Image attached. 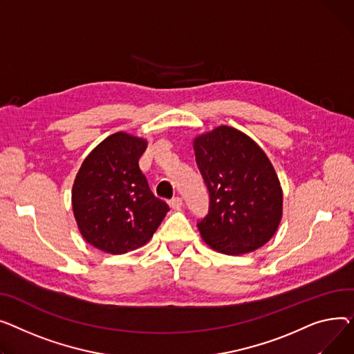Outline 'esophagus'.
Instances as JSON below:
<instances>
[{"label": "esophagus", "instance_id": "1", "mask_svg": "<svg viewBox=\"0 0 354 354\" xmlns=\"http://www.w3.org/2000/svg\"><path fill=\"white\" fill-rule=\"evenodd\" d=\"M170 207H173V209H180V207L183 205V200L181 197H173L170 201H169Z\"/></svg>", "mask_w": 354, "mask_h": 354}]
</instances>
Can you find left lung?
Wrapping results in <instances>:
<instances>
[{
    "mask_svg": "<svg viewBox=\"0 0 354 354\" xmlns=\"http://www.w3.org/2000/svg\"><path fill=\"white\" fill-rule=\"evenodd\" d=\"M194 154L210 197L197 223L203 240L224 254L264 245L283 212L280 181L264 151L244 133L220 126L194 140Z\"/></svg>",
    "mask_w": 354,
    "mask_h": 354,
    "instance_id": "left-lung-1",
    "label": "left lung"
}]
</instances>
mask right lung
I'll return each instance as SVG.
<instances>
[{
  "mask_svg": "<svg viewBox=\"0 0 354 354\" xmlns=\"http://www.w3.org/2000/svg\"><path fill=\"white\" fill-rule=\"evenodd\" d=\"M147 141L115 133L82 162L73 185V210L91 245L124 254L147 243L170 210L156 197L138 160Z\"/></svg>",
  "mask_w": 354,
  "mask_h": 354,
  "instance_id": "obj_1",
  "label": "right lung"
}]
</instances>
